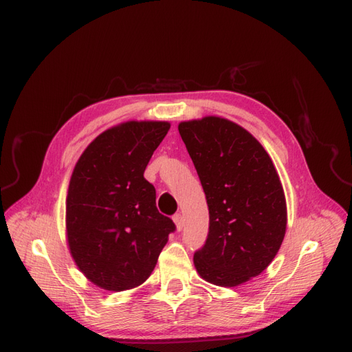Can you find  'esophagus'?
Instances as JSON below:
<instances>
[{
    "instance_id": "obj_1",
    "label": "esophagus",
    "mask_w": 352,
    "mask_h": 352,
    "mask_svg": "<svg viewBox=\"0 0 352 352\" xmlns=\"http://www.w3.org/2000/svg\"><path fill=\"white\" fill-rule=\"evenodd\" d=\"M173 221H174V224L177 227V231H181L182 227H184V218H182V215L181 214H175L173 217Z\"/></svg>"
}]
</instances>
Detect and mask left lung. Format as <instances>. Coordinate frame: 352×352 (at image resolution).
Returning <instances> with one entry per match:
<instances>
[{"label": "left lung", "mask_w": 352, "mask_h": 352, "mask_svg": "<svg viewBox=\"0 0 352 352\" xmlns=\"http://www.w3.org/2000/svg\"><path fill=\"white\" fill-rule=\"evenodd\" d=\"M210 210L206 245L194 255L202 280L236 287L260 275L287 230L280 175L264 146L245 128L208 116L178 124Z\"/></svg>", "instance_id": "left-lung-1"}]
</instances>
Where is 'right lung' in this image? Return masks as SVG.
<instances>
[{
  "label": "right lung",
  "mask_w": 352,
  "mask_h": 352,
  "mask_svg": "<svg viewBox=\"0 0 352 352\" xmlns=\"http://www.w3.org/2000/svg\"><path fill=\"white\" fill-rule=\"evenodd\" d=\"M168 121H126L92 140L71 174L65 235L74 263L94 285L133 289L148 280L175 230L158 212L144 171Z\"/></svg>",
  "instance_id": "right-lung-1"
}]
</instances>
